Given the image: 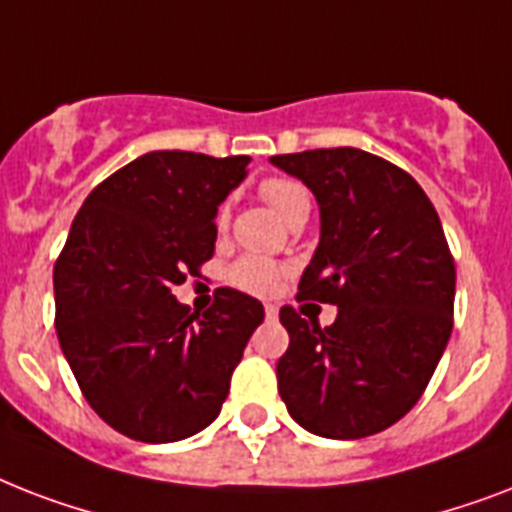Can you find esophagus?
<instances>
[{"instance_id": "1", "label": "esophagus", "mask_w": 512, "mask_h": 512, "mask_svg": "<svg viewBox=\"0 0 512 512\" xmlns=\"http://www.w3.org/2000/svg\"><path fill=\"white\" fill-rule=\"evenodd\" d=\"M265 319L268 321L279 319V308H276V305H265Z\"/></svg>"}]
</instances>
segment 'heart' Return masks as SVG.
Listing matches in <instances>:
<instances>
[{"instance_id":"obj_1","label":"heart","mask_w":512,"mask_h":512,"mask_svg":"<svg viewBox=\"0 0 512 512\" xmlns=\"http://www.w3.org/2000/svg\"><path fill=\"white\" fill-rule=\"evenodd\" d=\"M260 196L265 199V204L276 212V215L289 223L292 217L303 215L311 209V193L303 183H297L292 177H268L260 185ZM225 217V215H223ZM220 217V220H223ZM231 281L244 292H252V295H268L276 287V281L281 276V268L273 260H265V257L249 255L241 257L239 263L231 268Z\"/></svg>"}]
</instances>
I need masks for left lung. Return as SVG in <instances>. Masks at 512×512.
Instances as JSON below:
<instances>
[{
	"label": "left lung",
	"mask_w": 512,
	"mask_h": 512,
	"mask_svg": "<svg viewBox=\"0 0 512 512\" xmlns=\"http://www.w3.org/2000/svg\"><path fill=\"white\" fill-rule=\"evenodd\" d=\"M271 164L319 204V247L297 297L337 305L324 329L281 308L289 348L276 364L279 396L316 436H374L420 401L452 335L457 273L438 212L412 175L361 148Z\"/></svg>",
	"instance_id": "left-lung-1"
}]
</instances>
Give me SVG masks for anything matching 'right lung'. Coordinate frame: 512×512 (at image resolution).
Segmentation results:
<instances>
[{
  "label": "right lung",
  "mask_w": 512,
  "mask_h": 512,
  "mask_svg": "<svg viewBox=\"0 0 512 512\" xmlns=\"http://www.w3.org/2000/svg\"><path fill=\"white\" fill-rule=\"evenodd\" d=\"M249 156L151 151L84 199L55 263L60 350L100 420L146 444H172L220 414L263 305L217 289L188 313L172 289L215 252V217Z\"/></svg>",
  "instance_id": "add662e5"
}]
</instances>
